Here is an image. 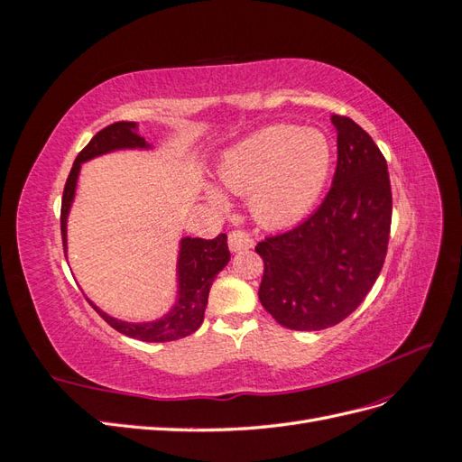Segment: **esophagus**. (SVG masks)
I'll return each mask as SVG.
<instances>
[{
	"mask_svg": "<svg viewBox=\"0 0 462 462\" xmlns=\"http://www.w3.org/2000/svg\"><path fill=\"white\" fill-rule=\"evenodd\" d=\"M253 239H250V235L245 231H233L229 235V248L231 253H241V250H248L253 248Z\"/></svg>",
	"mask_w": 462,
	"mask_h": 462,
	"instance_id": "esophagus-1",
	"label": "esophagus"
}]
</instances>
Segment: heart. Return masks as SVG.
Wrapping results in <instances>:
<instances>
[{
  "mask_svg": "<svg viewBox=\"0 0 462 462\" xmlns=\"http://www.w3.org/2000/svg\"><path fill=\"white\" fill-rule=\"evenodd\" d=\"M329 138L318 129L272 125L233 146L219 163V180L235 194H250V212L263 227H287L310 212L331 171ZM208 197L226 208L217 189Z\"/></svg>",
  "mask_w": 462,
  "mask_h": 462,
  "instance_id": "heart-1",
  "label": "heart"
}]
</instances>
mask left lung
I'll list each match as a JSON object with an SVG mask.
<instances>
[{
    "instance_id": "obj_1",
    "label": "left lung",
    "mask_w": 462,
    "mask_h": 462,
    "mask_svg": "<svg viewBox=\"0 0 462 462\" xmlns=\"http://www.w3.org/2000/svg\"><path fill=\"white\" fill-rule=\"evenodd\" d=\"M337 167L324 202L300 226L258 243V297L277 324L295 331L337 326L366 299L387 254V162L353 119L331 116Z\"/></svg>"
}]
</instances>
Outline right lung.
I'll return each mask as SVG.
<instances>
[{"instance_id": "right-lung-1", "label": "right lung", "mask_w": 462, "mask_h": 462, "mask_svg": "<svg viewBox=\"0 0 462 462\" xmlns=\"http://www.w3.org/2000/svg\"><path fill=\"white\" fill-rule=\"evenodd\" d=\"M153 146L146 143V138L138 134V125L134 121H119L109 127L96 133L92 141L82 148L77 156L71 173L67 177L61 200V235H63V250L67 256V219L77 192V180L80 173V165L94 160L104 153L116 150H152ZM231 254L227 248V235L221 233L216 239L206 241L199 236H183L179 241V256H177V297L175 304L162 318L152 321H123L94 306V310L100 314L107 324L127 337L146 341V343H165L183 339L194 333L204 319L209 287H212L216 275L229 263Z\"/></svg>"}]
</instances>
